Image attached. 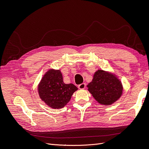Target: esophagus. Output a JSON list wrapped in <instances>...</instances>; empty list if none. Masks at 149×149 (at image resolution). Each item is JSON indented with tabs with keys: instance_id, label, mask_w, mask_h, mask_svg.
I'll return each instance as SVG.
<instances>
[{
	"instance_id": "1",
	"label": "esophagus",
	"mask_w": 149,
	"mask_h": 149,
	"mask_svg": "<svg viewBox=\"0 0 149 149\" xmlns=\"http://www.w3.org/2000/svg\"><path fill=\"white\" fill-rule=\"evenodd\" d=\"M78 88L80 89H84L86 88V84L85 83H82V84H80L78 86Z\"/></svg>"
}]
</instances>
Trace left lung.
<instances>
[{"label":"left lung","mask_w":149,"mask_h":149,"mask_svg":"<svg viewBox=\"0 0 149 149\" xmlns=\"http://www.w3.org/2000/svg\"><path fill=\"white\" fill-rule=\"evenodd\" d=\"M87 87L95 100L102 105L110 106L123 94V86L115 74L98 70Z\"/></svg>","instance_id":"left-lung-1"}]
</instances>
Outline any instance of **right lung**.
I'll return each mask as SVG.
<instances>
[{
	"instance_id": "obj_1",
	"label": "right lung",
	"mask_w": 149,
	"mask_h": 149,
	"mask_svg": "<svg viewBox=\"0 0 149 149\" xmlns=\"http://www.w3.org/2000/svg\"><path fill=\"white\" fill-rule=\"evenodd\" d=\"M78 90L73 84H65L60 70L49 69L38 86L40 99L53 109H61L70 101L73 94Z\"/></svg>"
}]
</instances>
